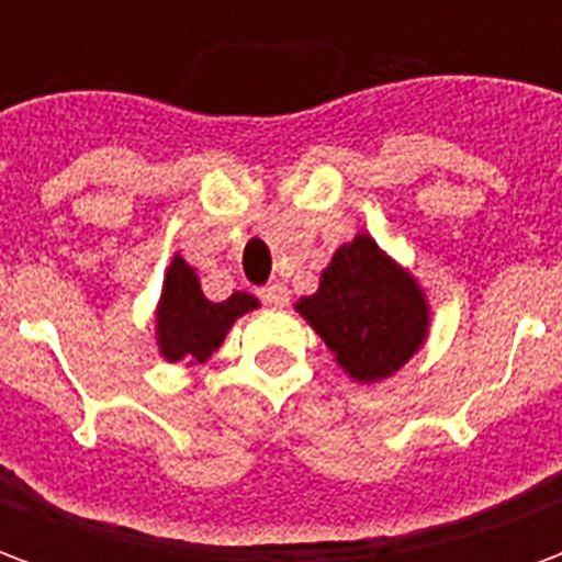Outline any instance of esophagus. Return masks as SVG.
Instances as JSON below:
<instances>
[{
  "mask_svg": "<svg viewBox=\"0 0 562 562\" xmlns=\"http://www.w3.org/2000/svg\"><path fill=\"white\" fill-rule=\"evenodd\" d=\"M258 297H261L268 306H285L289 304V289L280 285V282H270V285H265V289H258Z\"/></svg>",
  "mask_w": 562,
  "mask_h": 562,
  "instance_id": "esophagus-1",
  "label": "esophagus"
}]
</instances>
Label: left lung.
Returning a JSON list of instances; mask_svg holds the SVG:
<instances>
[{"instance_id": "left-lung-1", "label": "left lung", "mask_w": 562, "mask_h": 562, "mask_svg": "<svg viewBox=\"0 0 562 562\" xmlns=\"http://www.w3.org/2000/svg\"><path fill=\"white\" fill-rule=\"evenodd\" d=\"M294 310L361 385L394 376L430 328L422 285L370 234L342 244L322 270L318 292L301 297Z\"/></svg>"}]
</instances>
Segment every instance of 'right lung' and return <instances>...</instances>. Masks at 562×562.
<instances>
[{
	"instance_id": "1",
	"label": "right lung",
	"mask_w": 562,
	"mask_h": 562,
	"mask_svg": "<svg viewBox=\"0 0 562 562\" xmlns=\"http://www.w3.org/2000/svg\"><path fill=\"white\" fill-rule=\"evenodd\" d=\"M256 306V297L246 292H234L222 304L207 301L195 268H189L186 258L173 256L156 310V342L161 358L171 364H204L220 349L234 322Z\"/></svg>"
}]
</instances>
